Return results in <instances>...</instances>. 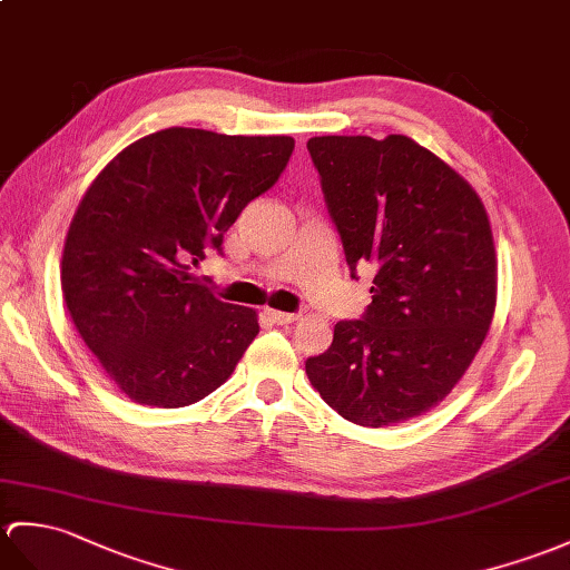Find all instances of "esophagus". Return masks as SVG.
I'll return each mask as SVG.
<instances>
[{
    "mask_svg": "<svg viewBox=\"0 0 570 570\" xmlns=\"http://www.w3.org/2000/svg\"><path fill=\"white\" fill-rule=\"evenodd\" d=\"M267 317L274 325H286V323H294L296 321V313H284V311H267Z\"/></svg>",
    "mask_w": 570,
    "mask_h": 570,
    "instance_id": "1",
    "label": "esophagus"
}]
</instances>
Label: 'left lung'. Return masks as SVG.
<instances>
[{
    "instance_id": "8db88e82",
    "label": "left lung",
    "mask_w": 570,
    "mask_h": 570,
    "mask_svg": "<svg viewBox=\"0 0 570 570\" xmlns=\"http://www.w3.org/2000/svg\"><path fill=\"white\" fill-rule=\"evenodd\" d=\"M352 279L374 272L360 321L308 356L313 389L362 428L428 413L464 376L495 311V247L469 181L405 136L308 140Z\"/></svg>"
}]
</instances>
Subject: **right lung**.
Returning a JSON list of instances; mask_svg holds the SVG:
<instances>
[{
	"instance_id": "add662e5",
	"label": "right lung",
	"mask_w": 570,
	"mask_h": 570,
	"mask_svg": "<svg viewBox=\"0 0 570 570\" xmlns=\"http://www.w3.org/2000/svg\"><path fill=\"white\" fill-rule=\"evenodd\" d=\"M294 138L165 128L91 181L62 249L77 333L130 401L184 407L214 393L259 333L253 308L191 274L282 177Z\"/></svg>"
}]
</instances>
